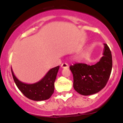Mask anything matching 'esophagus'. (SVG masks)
<instances>
[{
  "instance_id": "esophagus-1",
  "label": "esophagus",
  "mask_w": 123,
  "mask_h": 123,
  "mask_svg": "<svg viewBox=\"0 0 123 123\" xmlns=\"http://www.w3.org/2000/svg\"><path fill=\"white\" fill-rule=\"evenodd\" d=\"M68 65L67 63H62L61 64V68H68Z\"/></svg>"
}]
</instances>
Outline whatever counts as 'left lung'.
Segmentation results:
<instances>
[{"instance_id": "8db88e82", "label": "left lung", "mask_w": 123, "mask_h": 123, "mask_svg": "<svg viewBox=\"0 0 123 123\" xmlns=\"http://www.w3.org/2000/svg\"><path fill=\"white\" fill-rule=\"evenodd\" d=\"M112 67L111 52L107 44H104L103 56L96 64L76 63L69 67L73 75L74 89L85 96L99 92L107 83Z\"/></svg>"}]
</instances>
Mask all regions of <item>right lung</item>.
Masks as SVG:
<instances>
[{
	"instance_id": "add662e5",
	"label": "right lung",
	"mask_w": 123,
	"mask_h": 123,
	"mask_svg": "<svg viewBox=\"0 0 123 123\" xmlns=\"http://www.w3.org/2000/svg\"><path fill=\"white\" fill-rule=\"evenodd\" d=\"M59 66L50 69L45 76L38 82L27 84L21 82L14 75L11 68L12 76L16 85L23 95L27 98L36 101L48 99L54 92V83Z\"/></svg>"
}]
</instances>
